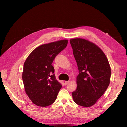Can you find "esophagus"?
<instances>
[{
    "mask_svg": "<svg viewBox=\"0 0 127 127\" xmlns=\"http://www.w3.org/2000/svg\"><path fill=\"white\" fill-rule=\"evenodd\" d=\"M69 81H66L64 82V84L65 85H67V84H69Z\"/></svg>",
    "mask_w": 127,
    "mask_h": 127,
    "instance_id": "1",
    "label": "esophagus"
}]
</instances>
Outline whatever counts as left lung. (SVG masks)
Wrapping results in <instances>:
<instances>
[{"instance_id": "obj_1", "label": "left lung", "mask_w": 127, "mask_h": 127, "mask_svg": "<svg viewBox=\"0 0 127 127\" xmlns=\"http://www.w3.org/2000/svg\"><path fill=\"white\" fill-rule=\"evenodd\" d=\"M70 42L79 72L72 98L77 104L90 107L109 85L111 70L109 61L102 50L89 41L77 38Z\"/></svg>"}]
</instances>
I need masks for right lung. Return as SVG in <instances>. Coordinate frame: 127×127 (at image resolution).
<instances>
[{
	"instance_id": "obj_1",
	"label": "right lung",
	"mask_w": 127,
	"mask_h": 127,
	"mask_svg": "<svg viewBox=\"0 0 127 127\" xmlns=\"http://www.w3.org/2000/svg\"><path fill=\"white\" fill-rule=\"evenodd\" d=\"M63 40L42 44L35 48L24 64L22 79L25 93L34 104L45 107L55 101L61 84L53 74L52 63L56 56L67 47Z\"/></svg>"
}]
</instances>
